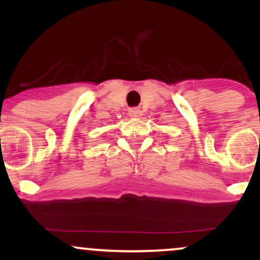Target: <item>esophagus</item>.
Here are the masks:
<instances>
[{
  "mask_svg": "<svg viewBox=\"0 0 260 260\" xmlns=\"http://www.w3.org/2000/svg\"><path fill=\"white\" fill-rule=\"evenodd\" d=\"M128 115L133 118H138L142 116V111H140L138 107H133V109H131L129 111H128Z\"/></svg>",
  "mask_w": 260,
  "mask_h": 260,
  "instance_id": "obj_1",
  "label": "esophagus"
}]
</instances>
